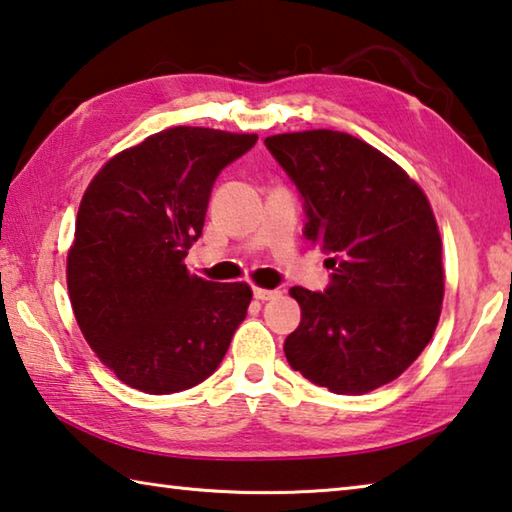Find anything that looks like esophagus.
Listing matches in <instances>:
<instances>
[{
  "label": "esophagus",
  "mask_w": 512,
  "mask_h": 512,
  "mask_svg": "<svg viewBox=\"0 0 512 512\" xmlns=\"http://www.w3.org/2000/svg\"><path fill=\"white\" fill-rule=\"evenodd\" d=\"M253 296H255V300L266 302V300H273L280 296V291L277 289H253Z\"/></svg>",
  "instance_id": "obj_1"
}]
</instances>
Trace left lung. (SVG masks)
<instances>
[{"mask_svg": "<svg viewBox=\"0 0 512 512\" xmlns=\"http://www.w3.org/2000/svg\"><path fill=\"white\" fill-rule=\"evenodd\" d=\"M305 201V235L332 275L293 287L300 325L284 341L293 370L336 395L402 375L431 341L443 305L440 235L422 189L370 144L341 131L264 140Z\"/></svg>", "mask_w": 512, "mask_h": 512, "instance_id": "1", "label": "left lung"}]
</instances>
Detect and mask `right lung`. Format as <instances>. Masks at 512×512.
Here are the masks:
<instances>
[{
    "mask_svg": "<svg viewBox=\"0 0 512 512\" xmlns=\"http://www.w3.org/2000/svg\"><path fill=\"white\" fill-rule=\"evenodd\" d=\"M257 135L176 126L103 167L76 216L67 289L85 341L124 384L169 395L221 366L253 298L189 275L219 173Z\"/></svg>",
    "mask_w": 512,
    "mask_h": 512,
    "instance_id": "right-lung-1",
    "label": "right lung"
}]
</instances>
